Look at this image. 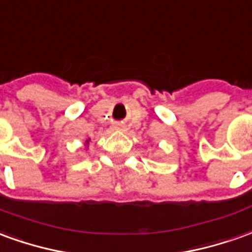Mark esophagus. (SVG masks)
Segmentation results:
<instances>
[{
    "instance_id": "obj_1",
    "label": "esophagus",
    "mask_w": 252,
    "mask_h": 252,
    "mask_svg": "<svg viewBox=\"0 0 252 252\" xmlns=\"http://www.w3.org/2000/svg\"><path fill=\"white\" fill-rule=\"evenodd\" d=\"M122 125H119V123H117V125H114V126H112V129L114 130H122Z\"/></svg>"
}]
</instances>
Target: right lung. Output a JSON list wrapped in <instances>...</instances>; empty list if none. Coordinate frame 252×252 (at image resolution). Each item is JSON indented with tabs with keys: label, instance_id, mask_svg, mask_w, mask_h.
Returning <instances> with one entry per match:
<instances>
[{
	"label": "right lung",
	"instance_id": "1",
	"mask_svg": "<svg viewBox=\"0 0 252 252\" xmlns=\"http://www.w3.org/2000/svg\"><path fill=\"white\" fill-rule=\"evenodd\" d=\"M87 144H88V141H87Z\"/></svg>",
	"mask_w": 252,
	"mask_h": 252
}]
</instances>
